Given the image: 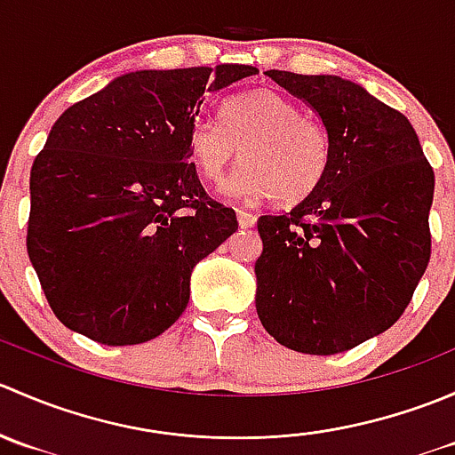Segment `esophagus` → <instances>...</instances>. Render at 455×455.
<instances>
[{
  "mask_svg": "<svg viewBox=\"0 0 455 455\" xmlns=\"http://www.w3.org/2000/svg\"><path fill=\"white\" fill-rule=\"evenodd\" d=\"M237 222H240L242 228H251V227H255V224H257V218L253 213H249V211L237 209Z\"/></svg>",
  "mask_w": 455,
  "mask_h": 455,
  "instance_id": "obj_1",
  "label": "esophagus"
}]
</instances>
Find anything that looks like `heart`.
I'll list each match as a JSON object with an SVG mask.
<instances>
[{"instance_id": "heart-1", "label": "heart", "mask_w": 455, "mask_h": 455, "mask_svg": "<svg viewBox=\"0 0 455 455\" xmlns=\"http://www.w3.org/2000/svg\"><path fill=\"white\" fill-rule=\"evenodd\" d=\"M240 147L244 163L222 191L237 200L277 198L295 204L323 182L332 163L328 130L273 90H251L228 99L220 123L198 118L187 132V154L204 180L218 182Z\"/></svg>"}]
</instances>
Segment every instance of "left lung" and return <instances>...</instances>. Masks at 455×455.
Returning <instances> with one entry per match:
<instances>
[{
    "mask_svg": "<svg viewBox=\"0 0 455 455\" xmlns=\"http://www.w3.org/2000/svg\"><path fill=\"white\" fill-rule=\"evenodd\" d=\"M332 140L323 182L291 213L257 220L255 308L275 341L339 355L405 313L431 253L434 169L411 123L352 81L268 70Z\"/></svg>",
    "mask_w": 455,
    "mask_h": 455,
    "instance_id": "obj_1",
    "label": "left lung"
}]
</instances>
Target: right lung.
Returning <instances> with one entry per match:
<instances>
[{
  "mask_svg": "<svg viewBox=\"0 0 455 455\" xmlns=\"http://www.w3.org/2000/svg\"><path fill=\"white\" fill-rule=\"evenodd\" d=\"M257 72H127L59 116L32 163L26 246L66 328L136 346L185 313L194 266L237 231L200 185L187 132L211 92Z\"/></svg>",
  "mask_w": 455,
  "mask_h": 455,
  "instance_id": "add662e5",
  "label": "right lung"
}]
</instances>
